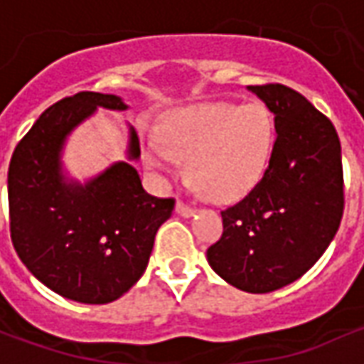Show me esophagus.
Wrapping results in <instances>:
<instances>
[{
    "label": "esophagus",
    "instance_id": "1",
    "mask_svg": "<svg viewBox=\"0 0 364 364\" xmlns=\"http://www.w3.org/2000/svg\"><path fill=\"white\" fill-rule=\"evenodd\" d=\"M175 213L179 214V216H183V218H189V216H193V214H195V208L183 205V203H177V205H175Z\"/></svg>",
    "mask_w": 364,
    "mask_h": 364
}]
</instances>
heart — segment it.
Instances as JSON below:
<instances>
[{
    "instance_id": "obj_1",
    "label": "heart",
    "mask_w": 364,
    "mask_h": 364,
    "mask_svg": "<svg viewBox=\"0 0 364 364\" xmlns=\"http://www.w3.org/2000/svg\"><path fill=\"white\" fill-rule=\"evenodd\" d=\"M274 122L261 103H206L171 112L161 134H146L144 161L177 177L181 159L197 193L214 203H234L259 183L273 148Z\"/></svg>"
}]
</instances>
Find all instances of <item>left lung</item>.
<instances>
[{"label": "left lung", "instance_id": "8db88e82", "mask_svg": "<svg viewBox=\"0 0 364 364\" xmlns=\"http://www.w3.org/2000/svg\"><path fill=\"white\" fill-rule=\"evenodd\" d=\"M274 117V144L261 181L222 210L224 232L208 265L245 292L282 289L320 259L343 216L341 144L331 120L287 85H247Z\"/></svg>", "mask_w": 364, "mask_h": 364}]
</instances>
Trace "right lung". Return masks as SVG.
Returning a JSON list of instances; mask_svg holds the SVG:
<instances>
[{
	"label": "right lung",
	"mask_w": 364,
	"mask_h": 364,
	"mask_svg": "<svg viewBox=\"0 0 364 364\" xmlns=\"http://www.w3.org/2000/svg\"><path fill=\"white\" fill-rule=\"evenodd\" d=\"M97 109L127 111L119 95L82 91L48 107L13 151L7 193L13 247L44 287L82 304H107L142 277L173 198L148 195L132 161L140 140L128 124L127 159L87 181L64 167L68 138Z\"/></svg>",
	"instance_id": "1"
}]
</instances>
